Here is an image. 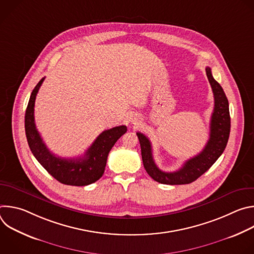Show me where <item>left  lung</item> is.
I'll use <instances>...</instances> for the list:
<instances>
[{"mask_svg":"<svg viewBox=\"0 0 254 254\" xmlns=\"http://www.w3.org/2000/svg\"><path fill=\"white\" fill-rule=\"evenodd\" d=\"M206 74L214 94V111L210 123V137L201 153L187 160L176 172H163L154 161L150 139L141 132H136L143 167L150 177L161 184L184 185L194 182L211 168L226 148L230 133L228 99L221 85L212 76L210 67H206Z\"/></svg>","mask_w":254,"mask_h":254,"instance_id":"obj_1","label":"left lung"}]
</instances>
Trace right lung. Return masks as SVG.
Returning a JSON list of instances; mask_svg holds the SVG:
<instances>
[{"label": "right lung", "instance_id": "add662e5", "mask_svg": "<svg viewBox=\"0 0 254 254\" xmlns=\"http://www.w3.org/2000/svg\"><path fill=\"white\" fill-rule=\"evenodd\" d=\"M42 78L33 89L25 114V131L30 150L42 167L58 182L70 186L92 184L104 173L107 156L117 140L127 132L126 126H120L102 131L86 151L83 157L76 159L60 158L52 154L36 128L34 106L36 95L43 83Z\"/></svg>", "mask_w": 254, "mask_h": 254}]
</instances>
